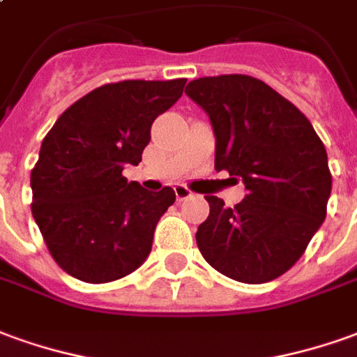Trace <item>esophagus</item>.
Returning a JSON list of instances; mask_svg holds the SVG:
<instances>
[{"label": "esophagus", "instance_id": "34e87169", "mask_svg": "<svg viewBox=\"0 0 357 357\" xmlns=\"http://www.w3.org/2000/svg\"><path fill=\"white\" fill-rule=\"evenodd\" d=\"M174 193H176V199H178V201H183V199H189V197L193 195L185 185H179V183L178 185H174Z\"/></svg>", "mask_w": 357, "mask_h": 357}]
</instances>
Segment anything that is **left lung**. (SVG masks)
Masks as SVG:
<instances>
[{
  "label": "left lung",
  "instance_id": "left-lung-1",
  "mask_svg": "<svg viewBox=\"0 0 357 357\" xmlns=\"http://www.w3.org/2000/svg\"><path fill=\"white\" fill-rule=\"evenodd\" d=\"M185 94L206 112L216 137L214 168L243 181L234 208L214 195L195 238L206 263L228 278L263 284L303 255L326 216L333 178L309 119L249 75L203 77Z\"/></svg>",
  "mask_w": 357,
  "mask_h": 357
}]
</instances>
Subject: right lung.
Here are the masks:
<instances>
[{"label":"right lung","mask_w":357,"mask_h":357,"mask_svg":"<svg viewBox=\"0 0 357 357\" xmlns=\"http://www.w3.org/2000/svg\"><path fill=\"white\" fill-rule=\"evenodd\" d=\"M185 79L121 81L94 89L57 118L31 172L32 216L57 265L91 284L143 265L154 228L176 201L172 187L146 191L123 178L141 162L153 121Z\"/></svg>","instance_id":"1"}]
</instances>
